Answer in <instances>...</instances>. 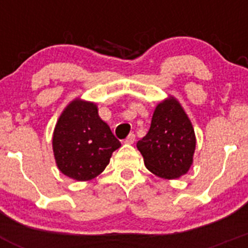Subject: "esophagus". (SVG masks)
Returning <instances> with one entry per match:
<instances>
[{
    "mask_svg": "<svg viewBox=\"0 0 248 248\" xmlns=\"http://www.w3.org/2000/svg\"><path fill=\"white\" fill-rule=\"evenodd\" d=\"M135 141V135L134 134H129L128 138L124 140V143L125 144H133Z\"/></svg>",
    "mask_w": 248,
    "mask_h": 248,
    "instance_id": "esophagus-1",
    "label": "esophagus"
}]
</instances>
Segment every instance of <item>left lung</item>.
I'll use <instances>...</instances> for the list:
<instances>
[{"label":"left lung","instance_id":"left-lung-1","mask_svg":"<svg viewBox=\"0 0 248 248\" xmlns=\"http://www.w3.org/2000/svg\"><path fill=\"white\" fill-rule=\"evenodd\" d=\"M137 148L146 169L156 176L174 180L189 171L196 137L191 120L176 98L170 95L156 105L148 134L138 141Z\"/></svg>","mask_w":248,"mask_h":248}]
</instances>
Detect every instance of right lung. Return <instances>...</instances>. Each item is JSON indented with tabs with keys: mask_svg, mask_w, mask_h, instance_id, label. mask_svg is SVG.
Returning <instances> with one entry per match:
<instances>
[{
	"mask_svg": "<svg viewBox=\"0 0 248 248\" xmlns=\"http://www.w3.org/2000/svg\"><path fill=\"white\" fill-rule=\"evenodd\" d=\"M52 148L59 171L73 180L89 181L104 171L120 141L100 119L95 103L76 98L57 120Z\"/></svg>",
	"mask_w": 248,
	"mask_h": 248,
	"instance_id": "add662e5",
	"label": "right lung"
}]
</instances>
